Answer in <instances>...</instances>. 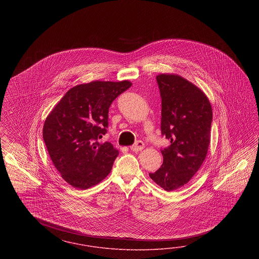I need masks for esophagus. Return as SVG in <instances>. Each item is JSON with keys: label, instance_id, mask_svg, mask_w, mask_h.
Listing matches in <instances>:
<instances>
[{"label": "esophagus", "instance_id": "esophagus-1", "mask_svg": "<svg viewBox=\"0 0 259 259\" xmlns=\"http://www.w3.org/2000/svg\"><path fill=\"white\" fill-rule=\"evenodd\" d=\"M130 148H131V150L134 151V152L141 151V150L144 148V143H143V141H137Z\"/></svg>", "mask_w": 259, "mask_h": 259}]
</instances>
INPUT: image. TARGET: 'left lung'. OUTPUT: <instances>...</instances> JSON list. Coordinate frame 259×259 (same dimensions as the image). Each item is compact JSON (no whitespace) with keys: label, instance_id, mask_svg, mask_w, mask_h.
Here are the masks:
<instances>
[{"label":"left lung","instance_id":"left-lung-1","mask_svg":"<svg viewBox=\"0 0 259 259\" xmlns=\"http://www.w3.org/2000/svg\"><path fill=\"white\" fill-rule=\"evenodd\" d=\"M161 99V136L171 144L160 149L163 163L150 178L170 192L196 174L208 152L212 112L203 92L178 75L157 76Z\"/></svg>","mask_w":259,"mask_h":259}]
</instances>
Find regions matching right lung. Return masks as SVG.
I'll return each instance as SVG.
<instances>
[{
    "mask_svg": "<svg viewBox=\"0 0 259 259\" xmlns=\"http://www.w3.org/2000/svg\"><path fill=\"white\" fill-rule=\"evenodd\" d=\"M131 85L128 80L76 85L48 115L42 130L47 151L74 188H90L111 172L118 151L98 140L107 133L110 105Z\"/></svg>",
    "mask_w": 259,
    "mask_h": 259,
    "instance_id": "right-lung-1",
    "label": "right lung"
}]
</instances>
